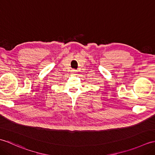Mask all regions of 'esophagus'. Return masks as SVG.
Returning <instances> with one entry per match:
<instances>
[{
  "instance_id": "1",
  "label": "esophagus",
  "mask_w": 155,
  "mask_h": 155,
  "mask_svg": "<svg viewBox=\"0 0 155 155\" xmlns=\"http://www.w3.org/2000/svg\"><path fill=\"white\" fill-rule=\"evenodd\" d=\"M71 74H77V71L74 70V69H73V70H72L71 71Z\"/></svg>"
}]
</instances>
